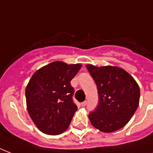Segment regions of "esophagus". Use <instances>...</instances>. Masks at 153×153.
I'll return each instance as SVG.
<instances>
[{"label":"esophagus","instance_id":"esophagus-1","mask_svg":"<svg viewBox=\"0 0 153 153\" xmlns=\"http://www.w3.org/2000/svg\"><path fill=\"white\" fill-rule=\"evenodd\" d=\"M82 106H86V101H84V102H82Z\"/></svg>","mask_w":153,"mask_h":153}]
</instances>
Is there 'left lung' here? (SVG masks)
Masks as SVG:
<instances>
[{
	"mask_svg": "<svg viewBox=\"0 0 153 153\" xmlns=\"http://www.w3.org/2000/svg\"><path fill=\"white\" fill-rule=\"evenodd\" d=\"M98 87L99 101L89 119L94 128L112 133L128 123L137 109L140 88L133 77L120 67L86 66Z\"/></svg>",
	"mask_w": 153,
	"mask_h": 153,
	"instance_id": "left-lung-1",
	"label": "left lung"
}]
</instances>
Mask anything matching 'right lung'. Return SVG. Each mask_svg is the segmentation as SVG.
Wrapping results in <instances>:
<instances>
[{
  "instance_id": "obj_1",
  "label": "right lung",
  "mask_w": 153,
  "mask_h": 153,
  "mask_svg": "<svg viewBox=\"0 0 153 153\" xmlns=\"http://www.w3.org/2000/svg\"><path fill=\"white\" fill-rule=\"evenodd\" d=\"M81 67L56 61L38 70L29 80L25 90L27 111L44 133L57 135L70 126L78 109L71 81Z\"/></svg>"
}]
</instances>
